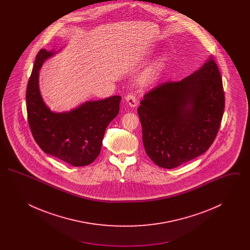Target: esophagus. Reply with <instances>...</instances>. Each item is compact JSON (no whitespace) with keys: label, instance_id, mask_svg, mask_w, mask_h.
<instances>
[{"label":"esophagus","instance_id":"esophagus-1","mask_svg":"<svg viewBox=\"0 0 250 250\" xmlns=\"http://www.w3.org/2000/svg\"><path fill=\"white\" fill-rule=\"evenodd\" d=\"M125 99L131 107H135L138 104V98L134 94H129V95H126Z\"/></svg>","mask_w":250,"mask_h":250}]
</instances>
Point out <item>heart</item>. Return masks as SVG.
I'll list each match as a JSON object with an SVG mask.
<instances>
[{"label":"heart","instance_id":"b5f03b06","mask_svg":"<svg viewBox=\"0 0 250 250\" xmlns=\"http://www.w3.org/2000/svg\"><path fill=\"white\" fill-rule=\"evenodd\" d=\"M162 64H163L162 62H158L155 64V66L145 75V77H144V79H143L144 82H145V83H150V82L154 81L155 79V77H156V75H157V73L161 69Z\"/></svg>","mask_w":250,"mask_h":250}]
</instances>
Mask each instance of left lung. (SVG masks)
<instances>
[{
    "instance_id": "8db88e82",
    "label": "left lung",
    "mask_w": 250,
    "mask_h": 250,
    "mask_svg": "<svg viewBox=\"0 0 250 250\" xmlns=\"http://www.w3.org/2000/svg\"><path fill=\"white\" fill-rule=\"evenodd\" d=\"M224 107L222 79L212 57L183 81L158 84L138 108L146 154L165 168L202 155L214 143Z\"/></svg>"
}]
</instances>
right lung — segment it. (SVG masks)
Segmentation results:
<instances>
[{
  "label": "right lung",
  "mask_w": 250,
  "mask_h": 250,
  "mask_svg": "<svg viewBox=\"0 0 250 250\" xmlns=\"http://www.w3.org/2000/svg\"><path fill=\"white\" fill-rule=\"evenodd\" d=\"M53 54L42 48L36 55L26 90L29 126L46 154L72 166H87L100 154L106 128L119 113L121 96L89 101L69 112H52L40 95L38 77L43 62Z\"/></svg>",
  "instance_id": "obj_1"
}]
</instances>
